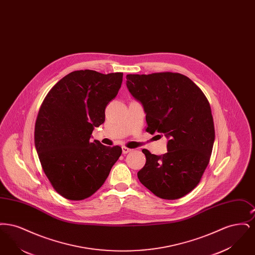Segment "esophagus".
Instances as JSON below:
<instances>
[{
    "label": "esophagus",
    "mask_w": 255,
    "mask_h": 255,
    "mask_svg": "<svg viewBox=\"0 0 255 255\" xmlns=\"http://www.w3.org/2000/svg\"><path fill=\"white\" fill-rule=\"evenodd\" d=\"M132 151V149H130V148H127V147H125V146H122V153L123 154H127V153H130Z\"/></svg>",
    "instance_id": "obj_1"
}]
</instances>
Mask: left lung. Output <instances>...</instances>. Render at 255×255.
<instances>
[{
  "label": "left lung",
  "instance_id": "1",
  "mask_svg": "<svg viewBox=\"0 0 255 255\" xmlns=\"http://www.w3.org/2000/svg\"><path fill=\"white\" fill-rule=\"evenodd\" d=\"M126 79L129 92L144 108L146 132L168 138L162 156L142 150L146 163L137 178L158 198L180 199L197 186L210 159L215 130L209 102L181 73L127 74Z\"/></svg>",
  "mask_w": 255,
  "mask_h": 255
}]
</instances>
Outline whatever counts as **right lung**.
Listing matches in <instances>:
<instances>
[{
    "label": "right lung",
    "mask_w": 255,
    "mask_h": 255,
    "mask_svg": "<svg viewBox=\"0 0 255 255\" xmlns=\"http://www.w3.org/2000/svg\"><path fill=\"white\" fill-rule=\"evenodd\" d=\"M123 73L91 70L67 74L51 88L37 116L34 143L42 168L57 193L72 201L92 196L109 176L122 147L91 140L105 122Z\"/></svg>",
    "instance_id": "1"
}]
</instances>
